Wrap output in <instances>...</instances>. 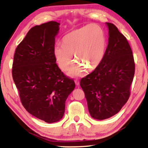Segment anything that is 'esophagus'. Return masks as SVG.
I'll list each match as a JSON object with an SVG mask.
<instances>
[{
    "label": "esophagus",
    "mask_w": 148,
    "mask_h": 148,
    "mask_svg": "<svg viewBox=\"0 0 148 148\" xmlns=\"http://www.w3.org/2000/svg\"><path fill=\"white\" fill-rule=\"evenodd\" d=\"M74 82H75V84H76V86H79V82L78 79H76L74 80Z\"/></svg>",
    "instance_id": "obj_1"
}]
</instances>
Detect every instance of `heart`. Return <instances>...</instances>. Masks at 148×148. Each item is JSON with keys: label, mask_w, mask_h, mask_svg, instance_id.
Returning <instances> with one entry per match:
<instances>
[{"label": "heart", "mask_w": 148, "mask_h": 148, "mask_svg": "<svg viewBox=\"0 0 148 148\" xmlns=\"http://www.w3.org/2000/svg\"><path fill=\"white\" fill-rule=\"evenodd\" d=\"M106 49V38L103 30L95 24H89L71 31L62 38V45L57 44L53 55L57 64L62 71H66L72 62L74 55L76 62L69 74L82 76L86 68L95 69L103 59Z\"/></svg>", "instance_id": "b5f03b06"}]
</instances>
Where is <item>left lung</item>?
<instances>
[{"instance_id": "obj_1", "label": "left lung", "mask_w": 148, "mask_h": 148, "mask_svg": "<svg viewBox=\"0 0 148 148\" xmlns=\"http://www.w3.org/2000/svg\"><path fill=\"white\" fill-rule=\"evenodd\" d=\"M108 44L102 61L82 78L80 86L94 119H108L118 113L128 101L135 64L131 46L114 24L107 23Z\"/></svg>"}]
</instances>
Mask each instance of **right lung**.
<instances>
[{
  "label": "right lung",
  "mask_w": 148,
  "mask_h": 148,
  "mask_svg": "<svg viewBox=\"0 0 148 148\" xmlns=\"http://www.w3.org/2000/svg\"><path fill=\"white\" fill-rule=\"evenodd\" d=\"M59 23L49 21L32 27L17 46L12 77L23 107L46 123L64 116L65 101L75 87L73 79L57 66L53 55Z\"/></svg>",
  "instance_id": "1"
}]
</instances>
